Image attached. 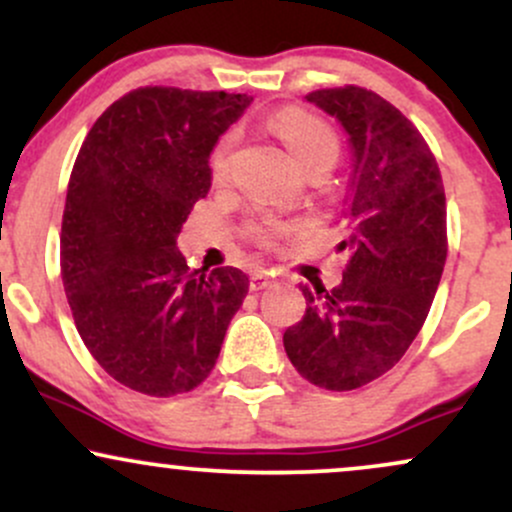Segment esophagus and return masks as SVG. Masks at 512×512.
<instances>
[{
  "label": "esophagus",
  "instance_id": "1",
  "mask_svg": "<svg viewBox=\"0 0 512 512\" xmlns=\"http://www.w3.org/2000/svg\"><path fill=\"white\" fill-rule=\"evenodd\" d=\"M272 284H274L272 276H269L267 272H257V274H252V279H250V291H264V289H269Z\"/></svg>",
  "mask_w": 512,
  "mask_h": 512
}]
</instances>
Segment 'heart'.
<instances>
[{"label":"heart","instance_id":"b5f03b06","mask_svg":"<svg viewBox=\"0 0 512 512\" xmlns=\"http://www.w3.org/2000/svg\"><path fill=\"white\" fill-rule=\"evenodd\" d=\"M274 129L301 168L310 166L313 161H320V158H332L334 161L339 154V142L337 137H334L332 129L322 120H317L315 115L305 113L301 108H289L284 110V113L276 115ZM231 144V139H223V142L214 149L211 168H214L216 175L226 173L228 156H231Z\"/></svg>","mask_w":512,"mask_h":512}]
</instances>
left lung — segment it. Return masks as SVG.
I'll list each match as a JSON object with an SVG mask.
<instances>
[{"label":"left lung","mask_w":512,"mask_h":512,"mask_svg":"<svg viewBox=\"0 0 512 512\" xmlns=\"http://www.w3.org/2000/svg\"><path fill=\"white\" fill-rule=\"evenodd\" d=\"M349 137L342 219L349 250L342 284L303 286L308 308L284 332L305 380L356 390L387 373L424 325L445 257V190L431 149L395 105L358 86L305 96Z\"/></svg>","instance_id":"1"}]
</instances>
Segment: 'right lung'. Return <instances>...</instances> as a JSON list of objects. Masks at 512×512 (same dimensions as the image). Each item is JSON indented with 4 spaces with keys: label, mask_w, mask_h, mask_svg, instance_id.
<instances>
[{
    "label": "right lung",
    "mask_w": 512,
    "mask_h": 512,
    "mask_svg": "<svg viewBox=\"0 0 512 512\" xmlns=\"http://www.w3.org/2000/svg\"><path fill=\"white\" fill-rule=\"evenodd\" d=\"M248 93L146 86L98 117L76 156L62 219V281L86 349L151 397L214 368L248 274L190 272L175 245L211 187L209 158Z\"/></svg>",
    "instance_id": "1"
}]
</instances>
